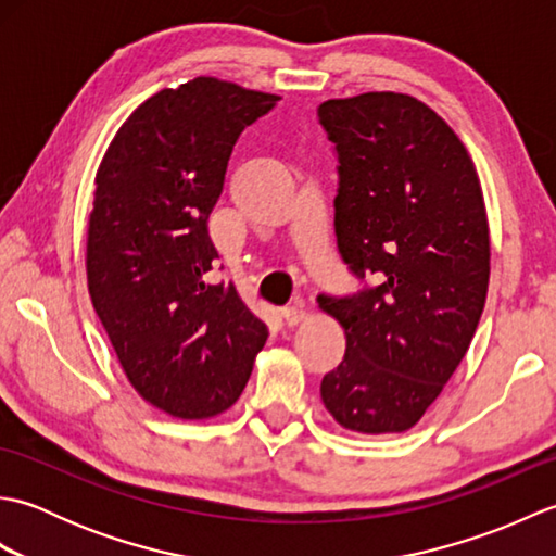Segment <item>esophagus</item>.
<instances>
[{"label": "esophagus", "mask_w": 556, "mask_h": 556, "mask_svg": "<svg viewBox=\"0 0 556 556\" xmlns=\"http://www.w3.org/2000/svg\"><path fill=\"white\" fill-rule=\"evenodd\" d=\"M305 317V311H303V305L301 303H293V305H287L285 311H281V320H285L289 327H293V325H299L301 320Z\"/></svg>", "instance_id": "1"}]
</instances>
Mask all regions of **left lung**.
I'll return each mask as SVG.
<instances>
[{"label":"left lung","instance_id":"left-lung-1","mask_svg":"<svg viewBox=\"0 0 556 556\" xmlns=\"http://www.w3.org/2000/svg\"><path fill=\"white\" fill-rule=\"evenodd\" d=\"M317 122L337 155V248L361 281L317 296L346 334L320 394L349 430L404 432L464 361L485 308L480 181L458 136L410 96L327 100Z\"/></svg>","mask_w":556,"mask_h":556}]
</instances>
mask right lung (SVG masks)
I'll return each mask as SVG.
<instances>
[{"label":"right lung","mask_w":556,"mask_h":556,"mask_svg":"<svg viewBox=\"0 0 556 556\" xmlns=\"http://www.w3.org/2000/svg\"><path fill=\"white\" fill-rule=\"evenodd\" d=\"M277 96L200 76L146 100L114 136L96 176L88 291L128 382L174 418L227 410L253 372L267 327L219 260L207 219L245 126Z\"/></svg>","instance_id":"1"}]
</instances>
